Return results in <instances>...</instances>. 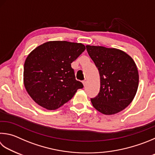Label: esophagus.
<instances>
[{"instance_id": "esophagus-1", "label": "esophagus", "mask_w": 155, "mask_h": 155, "mask_svg": "<svg viewBox=\"0 0 155 155\" xmlns=\"http://www.w3.org/2000/svg\"><path fill=\"white\" fill-rule=\"evenodd\" d=\"M87 79H85V80H84V81H83V85H84V86H86V85H87Z\"/></svg>"}]
</instances>
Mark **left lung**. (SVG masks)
<instances>
[{"label": "left lung", "mask_w": 155, "mask_h": 155, "mask_svg": "<svg viewBox=\"0 0 155 155\" xmlns=\"http://www.w3.org/2000/svg\"><path fill=\"white\" fill-rule=\"evenodd\" d=\"M90 58L98 69L100 92L91 98L93 106L106 115L117 114L133 101L139 83L136 64L123 51L102 46H86Z\"/></svg>", "instance_id": "obj_1"}]
</instances>
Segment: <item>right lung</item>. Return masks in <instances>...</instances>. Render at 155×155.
I'll list each match as a JSON object with an SVG mask.
<instances>
[{
	"label": "right lung",
	"instance_id": "right-lung-1",
	"mask_svg": "<svg viewBox=\"0 0 155 155\" xmlns=\"http://www.w3.org/2000/svg\"><path fill=\"white\" fill-rule=\"evenodd\" d=\"M85 50L82 43L49 41L28 55L24 67V87L37 104L56 110L83 88V83L76 80L71 63Z\"/></svg>",
	"mask_w": 155,
	"mask_h": 155
}]
</instances>
